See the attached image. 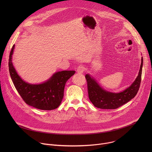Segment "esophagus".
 <instances>
[{
    "instance_id": "obj_1",
    "label": "esophagus",
    "mask_w": 152,
    "mask_h": 152,
    "mask_svg": "<svg viewBox=\"0 0 152 152\" xmlns=\"http://www.w3.org/2000/svg\"><path fill=\"white\" fill-rule=\"evenodd\" d=\"M85 70V67L83 65H79V66L77 68V72L78 73H82Z\"/></svg>"
}]
</instances>
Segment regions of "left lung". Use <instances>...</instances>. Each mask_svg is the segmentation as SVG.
Segmentation results:
<instances>
[{
    "instance_id": "1",
    "label": "left lung",
    "mask_w": 152,
    "mask_h": 152,
    "mask_svg": "<svg viewBox=\"0 0 152 152\" xmlns=\"http://www.w3.org/2000/svg\"><path fill=\"white\" fill-rule=\"evenodd\" d=\"M142 58L139 74L133 83L123 92L113 93L104 90L89 75H86L88 97L94 106L100 109L114 110L133 99L137 94L141 82L142 67Z\"/></svg>"
}]
</instances>
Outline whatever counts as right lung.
<instances>
[{
  "label": "right lung",
  "mask_w": 152,
  "mask_h": 152,
  "mask_svg": "<svg viewBox=\"0 0 152 152\" xmlns=\"http://www.w3.org/2000/svg\"><path fill=\"white\" fill-rule=\"evenodd\" d=\"M13 45L9 57V71L15 87L24 102L37 109L53 110L61 104L65 85L75 73L74 70H65L54 74L47 82L38 85L25 82L17 75L12 63Z\"/></svg>",
  "instance_id": "right-lung-1"
}]
</instances>
